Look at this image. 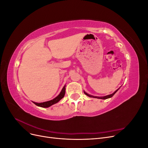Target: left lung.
<instances>
[{
  "mask_svg": "<svg viewBox=\"0 0 148 148\" xmlns=\"http://www.w3.org/2000/svg\"><path fill=\"white\" fill-rule=\"evenodd\" d=\"M119 89V88L118 89H117V90H116L114 93H112V94H111V95H107V96H103V97H97V96H91V95H88V93H86V92L85 91H84V93L85 94V95H87L88 96H89V97H94V98H97V99H108V98H110V97H112L115 94V92H117L118 90Z\"/></svg>",
  "mask_w": 148,
  "mask_h": 148,
  "instance_id": "8db88e82",
  "label": "left lung"
}]
</instances>
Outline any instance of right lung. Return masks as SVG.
Returning <instances> with one entry per match:
<instances>
[{
    "label": "right lung",
    "instance_id": "obj_1",
    "mask_svg": "<svg viewBox=\"0 0 148 148\" xmlns=\"http://www.w3.org/2000/svg\"><path fill=\"white\" fill-rule=\"evenodd\" d=\"M65 93V86H64V88H62L61 92H60V94L58 95L56 97H55L54 99H53L52 100L49 101H46V102H41V103H38V102H33L34 104H36V106H39V107H44V108H47V107H49L51 106L52 105L56 104L58 102H59L60 99H62V98L64 97Z\"/></svg>",
    "mask_w": 148,
    "mask_h": 148
}]
</instances>
